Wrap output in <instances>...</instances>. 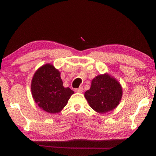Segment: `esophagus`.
Instances as JSON below:
<instances>
[{
	"label": "esophagus",
	"instance_id": "34e87169",
	"mask_svg": "<svg viewBox=\"0 0 156 156\" xmlns=\"http://www.w3.org/2000/svg\"><path fill=\"white\" fill-rule=\"evenodd\" d=\"M83 88L82 87H79V88H78L75 89V92H79V93H81V92H83Z\"/></svg>",
	"mask_w": 156,
	"mask_h": 156
}]
</instances>
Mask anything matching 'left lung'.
Returning a JSON list of instances; mask_svg holds the SVG:
<instances>
[{
	"label": "left lung",
	"mask_w": 156,
	"mask_h": 156,
	"mask_svg": "<svg viewBox=\"0 0 156 156\" xmlns=\"http://www.w3.org/2000/svg\"><path fill=\"white\" fill-rule=\"evenodd\" d=\"M122 94V87L119 81L105 73L92 80L91 87L84 92V98L92 109L104 114L117 107Z\"/></svg>",
	"instance_id": "obj_1"
}]
</instances>
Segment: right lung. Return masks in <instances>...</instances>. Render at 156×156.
Masks as SVG:
<instances>
[{
    "label": "right lung",
    "mask_w": 156,
    "mask_h": 156,
    "mask_svg": "<svg viewBox=\"0 0 156 156\" xmlns=\"http://www.w3.org/2000/svg\"><path fill=\"white\" fill-rule=\"evenodd\" d=\"M30 87L35 103L42 110L51 114L62 111L74 94L69 87H64L60 72L50 63L36 71Z\"/></svg>",
    "instance_id": "right-lung-1"
}]
</instances>
